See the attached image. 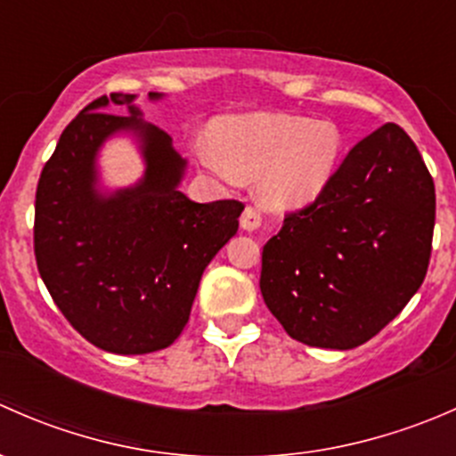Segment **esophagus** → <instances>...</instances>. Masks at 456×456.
I'll list each match as a JSON object with an SVG mask.
<instances>
[{
  "mask_svg": "<svg viewBox=\"0 0 456 456\" xmlns=\"http://www.w3.org/2000/svg\"><path fill=\"white\" fill-rule=\"evenodd\" d=\"M260 224H262L260 211L254 209V207H247V209L242 211V216H240V227L245 229V232H256Z\"/></svg>",
  "mask_w": 456,
  "mask_h": 456,
  "instance_id": "1",
  "label": "esophagus"
}]
</instances>
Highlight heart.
Instances as JSON below:
<instances>
[{
  "label": "heart",
  "mask_w": 456,
  "mask_h": 456,
  "mask_svg": "<svg viewBox=\"0 0 456 456\" xmlns=\"http://www.w3.org/2000/svg\"><path fill=\"white\" fill-rule=\"evenodd\" d=\"M211 150L196 160L223 181L257 178V196L273 211L309 207L329 190L344 159L342 130L333 121L293 114L224 117L209 127Z\"/></svg>",
  "instance_id": "b5f03b06"
}]
</instances>
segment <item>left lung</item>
I'll return each mask as SVG.
<instances>
[{
    "label": "left lung",
    "mask_w": 456,
    "mask_h": 456,
    "mask_svg": "<svg viewBox=\"0 0 456 456\" xmlns=\"http://www.w3.org/2000/svg\"><path fill=\"white\" fill-rule=\"evenodd\" d=\"M432 229L430 172L411 136L386 123L348 151L329 190L289 214L266 242L265 305L306 346H360L421 287Z\"/></svg>",
    "instance_id": "left-lung-1"
}]
</instances>
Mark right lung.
Instances as JSON below:
<instances>
[{"label":"right lung","instance_id":"right-lung-1","mask_svg":"<svg viewBox=\"0 0 456 456\" xmlns=\"http://www.w3.org/2000/svg\"><path fill=\"white\" fill-rule=\"evenodd\" d=\"M163 94L150 92V99ZM136 94L92 101L63 130L35 200L41 280L66 320L117 355L167 348L190 320L214 256L236 236L245 205L194 202L178 185L187 160L142 121ZM121 104L127 118L112 115ZM117 134L135 136L146 172L134 186L100 190L98 151Z\"/></svg>","mask_w":456,"mask_h":456}]
</instances>
